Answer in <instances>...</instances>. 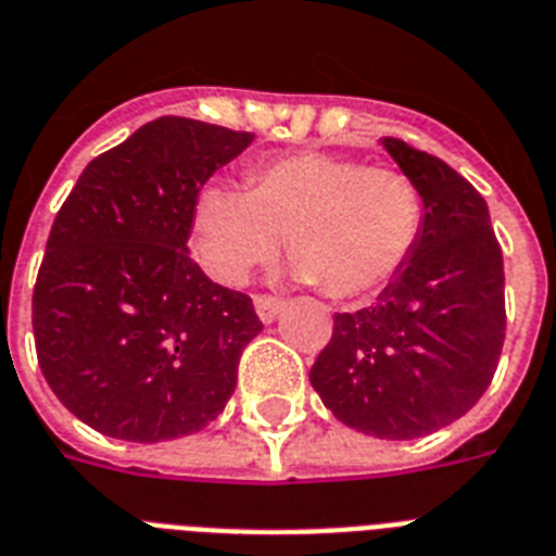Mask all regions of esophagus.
I'll return each instance as SVG.
<instances>
[{
  "instance_id": "1",
  "label": "esophagus",
  "mask_w": 556,
  "mask_h": 556,
  "mask_svg": "<svg viewBox=\"0 0 556 556\" xmlns=\"http://www.w3.org/2000/svg\"><path fill=\"white\" fill-rule=\"evenodd\" d=\"M254 305H256V314H260V319H263V323H274L286 302L279 300V296H270V293H256Z\"/></svg>"
}]
</instances>
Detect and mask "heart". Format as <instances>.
<instances>
[{
	"label": "heart",
	"mask_w": 556,
	"mask_h": 556,
	"mask_svg": "<svg viewBox=\"0 0 556 556\" xmlns=\"http://www.w3.org/2000/svg\"><path fill=\"white\" fill-rule=\"evenodd\" d=\"M422 223V191L405 170L302 151L254 165L248 191L205 185L193 205V251L211 277L239 286L288 237L300 279L351 302L408 265Z\"/></svg>",
	"instance_id": "heart-1"
}]
</instances>
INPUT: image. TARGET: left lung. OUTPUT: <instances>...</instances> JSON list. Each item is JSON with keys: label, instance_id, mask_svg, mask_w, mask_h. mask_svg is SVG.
Listing matches in <instances>:
<instances>
[{"label": "left lung", "instance_id": "8db88e82", "mask_svg": "<svg viewBox=\"0 0 556 556\" xmlns=\"http://www.w3.org/2000/svg\"><path fill=\"white\" fill-rule=\"evenodd\" d=\"M419 185L417 251L374 305L333 314L311 386L349 428L417 440L451 426L494 380L505 340L503 251L466 176L403 139H382Z\"/></svg>", "mask_w": 556, "mask_h": 556}]
</instances>
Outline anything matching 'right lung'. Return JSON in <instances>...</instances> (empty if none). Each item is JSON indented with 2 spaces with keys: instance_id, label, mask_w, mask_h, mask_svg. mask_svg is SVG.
I'll list each match as a JSON object with an SVG mask.
<instances>
[{
  "instance_id": "right-lung-1",
  "label": "right lung",
  "mask_w": 556,
  "mask_h": 556,
  "mask_svg": "<svg viewBox=\"0 0 556 556\" xmlns=\"http://www.w3.org/2000/svg\"><path fill=\"white\" fill-rule=\"evenodd\" d=\"M248 130L160 116L99 153L59 207L34 286L36 359L59 403L114 440L197 434L263 331L188 254L193 205Z\"/></svg>"
}]
</instances>
